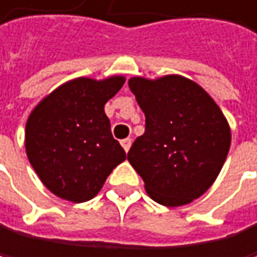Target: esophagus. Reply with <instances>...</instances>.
<instances>
[{
  "instance_id": "1",
  "label": "esophagus",
  "mask_w": 257,
  "mask_h": 257,
  "mask_svg": "<svg viewBox=\"0 0 257 257\" xmlns=\"http://www.w3.org/2000/svg\"><path fill=\"white\" fill-rule=\"evenodd\" d=\"M131 144H133V141H131V139H123V141H121V146H123L124 152H127V150L131 149Z\"/></svg>"
}]
</instances>
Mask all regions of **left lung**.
I'll list each match as a JSON object with an SVG mask.
<instances>
[{
	"instance_id": "1",
	"label": "left lung",
	"mask_w": 257,
	"mask_h": 257,
	"mask_svg": "<svg viewBox=\"0 0 257 257\" xmlns=\"http://www.w3.org/2000/svg\"><path fill=\"white\" fill-rule=\"evenodd\" d=\"M127 83L146 115V133L134 141L127 160L157 203H190L221 173L230 149L229 123L209 94L189 78L134 76Z\"/></svg>"
}]
</instances>
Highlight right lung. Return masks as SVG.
Returning a JSON list of instances; mask_svg holds the SVG:
<instances>
[{
    "mask_svg": "<svg viewBox=\"0 0 257 257\" xmlns=\"http://www.w3.org/2000/svg\"><path fill=\"white\" fill-rule=\"evenodd\" d=\"M123 84V76L76 78L32 110L25 126L27 157L59 198L73 203L94 198L113 168L126 160L103 111Z\"/></svg>",
    "mask_w": 257,
    "mask_h": 257,
    "instance_id": "1",
    "label": "right lung"
}]
</instances>
